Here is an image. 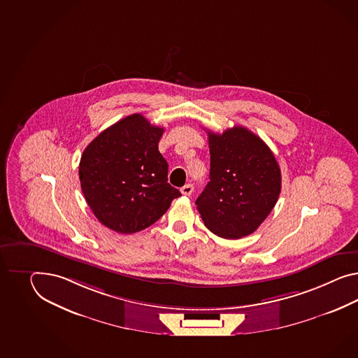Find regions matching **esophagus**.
Listing matches in <instances>:
<instances>
[{"mask_svg":"<svg viewBox=\"0 0 358 358\" xmlns=\"http://www.w3.org/2000/svg\"><path fill=\"white\" fill-rule=\"evenodd\" d=\"M192 190H194V186H192V183H187V185H185V186L181 187L182 195H186V196L192 195Z\"/></svg>","mask_w":358,"mask_h":358,"instance_id":"34e87169","label":"esophagus"}]
</instances>
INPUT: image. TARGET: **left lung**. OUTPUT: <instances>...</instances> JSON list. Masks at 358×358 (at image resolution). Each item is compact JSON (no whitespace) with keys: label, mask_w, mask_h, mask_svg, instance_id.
<instances>
[{"label":"left lung","mask_w":358,"mask_h":358,"mask_svg":"<svg viewBox=\"0 0 358 358\" xmlns=\"http://www.w3.org/2000/svg\"><path fill=\"white\" fill-rule=\"evenodd\" d=\"M208 145L210 182L195 201L198 212L216 236H250L278 201V163L268 145L243 127L221 134L208 131Z\"/></svg>","instance_id":"obj_1"}]
</instances>
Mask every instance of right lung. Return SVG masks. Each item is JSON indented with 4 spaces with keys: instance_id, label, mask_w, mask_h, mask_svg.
<instances>
[{
    "instance_id": "obj_1",
    "label": "right lung",
    "mask_w": 358,
    "mask_h": 358,
    "mask_svg": "<svg viewBox=\"0 0 358 358\" xmlns=\"http://www.w3.org/2000/svg\"><path fill=\"white\" fill-rule=\"evenodd\" d=\"M163 131L143 115H129L98 134L81 155L83 194L98 221L116 233L152 225L181 195L168 183V163L157 148Z\"/></svg>"
}]
</instances>
